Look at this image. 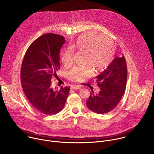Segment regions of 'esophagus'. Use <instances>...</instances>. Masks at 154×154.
<instances>
[{"mask_svg":"<svg viewBox=\"0 0 154 154\" xmlns=\"http://www.w3.org/2000/svg\"><path fill=\"white\" fill-rule=\"evenodd\" d=\"M71 88L72 89H75V90H80L81 89V86H79V85H75L71 86Z\"/></svg>","mask_w":154,"mask_h":154,"instance_id":"obj_1","label":"esophagus"}]
</instances>
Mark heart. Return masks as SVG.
<instances>
[{
	"instance_id": "obj_1",
	"label": "heart",
	"mask_w": 154,
	"mask_h": 154,
	"mask_svg": "<svg viewBox=\"0 0 154 154\" xmlns=\"http://www.w3.org/2000/svg\"><path fill=\"white\" fill-rule=\"evenodd\" d=\"M85 53L83 67L74 68L69 73V78L74 82H83L93 75V69L96 72L103 71L113 59L115 46L113 41L102 34L88 32L81 35L75 42L66 49L62 55L65 66L72 63L74 50Z\"/></svg>"
}]
</instances>
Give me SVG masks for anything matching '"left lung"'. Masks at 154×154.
Wrapping results in <instances>:
<instances>
[{"mask_svg": "<svg viewBox=\"0 0 154 154\" xmlns=\"http://www.w3.org/2000/svg\"><path fill=\"white\" fill-rule=\"evenodd\" d=\"M100 91H93L86 100V106L97 114L110 112L120 102L126 87L127 69L125 57L115 58L107 68L96 77Z\"/></svg>", "mask_w": 154, "mask_h": 154, "instance_id": "left-lung-1", "label": "left lung"}]
</instances>
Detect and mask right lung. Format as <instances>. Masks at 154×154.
Masks as SVG:
<instances>
[{
  "mask_svg": "<svg viewBox=\"0 0 154 154\" xmlns=\"http://www.w3.org/2000/svg\"><path fill=\"white\" fill-rule=\"evenodd\" d=\"M63 36L47 33L35 40L27 50L20 71L24 93L32 106L47 115H55L64 108L70 88L52 86L51 80L60 69V51Z\"/></svg>",
  "mask_w": 154,
  "mask_h": 154,
  "instance_id": "add662e5",
  "label": "right lung"
}]
</instances>
